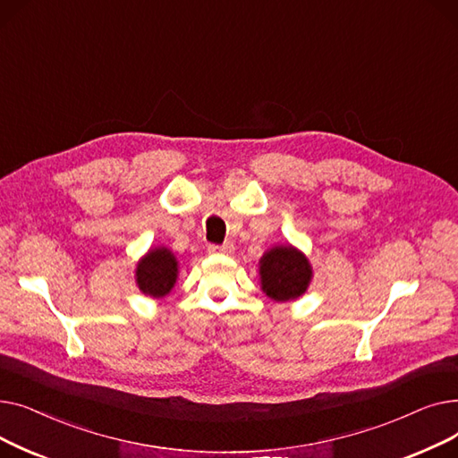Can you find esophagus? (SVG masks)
<instances>
[{
  "label": "esophagus",
  "instance_id": "1",
  "mask_svg": "<svg viewBox=\"0 0 458 458\" xmlns=\"http://www.w3.org/2000/svg\"><path fill=\"white\" fill-rule=\"evenodd\" d=\"M233 250L232 243H225V245H209L208 252L213 256H223V254H230Z\"/></svg>",
  "mask_w": 458,
  "mask_h": 458
}]
</instances>
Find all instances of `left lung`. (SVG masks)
Listing matches in <instances>:
<instances>
[{
    "instance_id": "8db88e82",
    "label": "left lung",
    "mask_w": 458,
    "mask_h": 458,
    "mask_svg": "<svg viewBox=\"0 0 458 458\" xmlns=\"http://www.w3.org/2000/svg\"><path fill=\"white\" fill-rule=\"evenodd\" d=\"M261 287L273 301H292L302 295L311 278L308 259L292 247H276L261 258Z\"/></svg>"
}]
</instances>
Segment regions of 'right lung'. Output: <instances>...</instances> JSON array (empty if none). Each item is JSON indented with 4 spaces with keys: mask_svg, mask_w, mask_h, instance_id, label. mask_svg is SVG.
<instances>
[{
    "mask_svg": "<svg viewBox=\"0 0 458 458\" xmlns=\"http://www.w3.org/2000/svg\"><path fill=\"white\" fill-rule=\"evenodd\" d=\"M178 263L168 249H156L139 261L137 266V284L142 293L150 297H165L173 290L176 282Z\"/></svg>",
    "mask_w": 458,
    "mask_h": 458,
    "instance_id": "add662e5",
    "label": "right lung"
}]
</instances>
